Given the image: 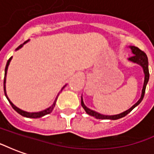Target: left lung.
Segmentation results:
<instances>
[{
    "mask_svg": "<svg viewBox=\"0 0 154 154\" xmlns=\"http://www.w3.org/2000/svg\"><path fill=\"white\" fill-rule=\"evenodd\" d=\"M129 48H131L132 50L133 55L131 57H129V60L133 62V63H135L139 64L141 67H143V72H144V82H143V87L142 89V94H141V97L139 98V100L136 102L134 106H133L131 108H129V110H125V112L123 113H120L119 115H115V116H105V115H101V114L98 113V112H96L94 110H91L89 108H87L85 105H84L83 100H82V101H81V104H82V106L83 107V109L85 110V111L87 112L89 116H93L95 118L99 119H118L122 118L124 116H125L126 115L131 111V110L136 107L138 105H139L141 101H142L143 98L144 97V93H145V89L146 86H147V83L149 82V62H148V57L144 52H143L142 50H140L139 48L135 47V46H129Z\"/></svg>",
    "mask_w": 154,
    "mask_h": 154,
    "instance_id": "obj_1",
    "label": "left lung"
}]
</instances>
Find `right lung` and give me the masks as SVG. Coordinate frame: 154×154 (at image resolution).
Returning a JSON list of instances; mask_svg holds the SVG:
<instances>
[{
	"label": "right lung",
	"instance_id": "1",
	"mask_svg": "<svg viewBox=\"0 0 154 154\" xmlns=\"http://www.w3.org/2000/svg\"><path fill=\"white\" fill-rule=\"evenodd\" d=\"M29 40H26L24 43L23 44H20V46H19L17 48H16V50H18V49H20V48H22V46L24 45V44H25V43H27ZM11 57H10L9 58V60L7 61V63H6V66H5V77H4V92H5V97H6V98H7V100H9V102H10V104L11 105V106L12 108L14 109V110L17 112V113H19L20 115H21L22 116H24V117H27V118H33V119H36V118H40V117H42V116H46V115H48V114H50L52 111H53V110H54V106H55V104H56V100H57V97H58V95H57V97H56V99H55V100H54V104L51 106L50 107H48V109H46V110H42V111H39V112H32V113H29V112H26V111H24V110H20V109H19L18 107H16L14 105V104L12 103L11 101L10 100V99L8 98V97H7V95H6V91H5V81H6V73H7V69H8V66H9V64H10V62L11 61ZM66 87V85L64 86L63 88H62V90L63 89L64 87ZM61 90V91H62Z\"/></svg>",
	"mask_w": 154,
	"mask_h": 154
}]
</instances>
